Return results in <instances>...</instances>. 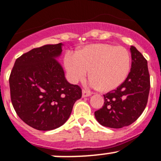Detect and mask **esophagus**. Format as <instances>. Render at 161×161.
Here are the masks:
<instances>
[{
	"instance_id": "34e87169",
	"label": "esophagus",
	"mask_w": 161,
	"mask_h": 161,
	"mask_svg": "<svg viewBox=\"0 0 161 161\" xmlns=\"http://www.w3.org/2000/svg\"><path fill=\"white\" fill-rule=\"evenodd\" d=\"M89 96H91L90 92H88V91L85 90V89H84V90L82 91V97H89Z\"/></svg>"
}]
</instances>
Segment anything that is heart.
<instances>
[{
  "mask_svg": "<svg viewBox=\"0 0 161 161\" xmlns=\"http://www.w3.org/2000/svg\"><path fill=\"white\" fill-rule=\"evenodd\" d=\"M64 64L73 81L83 79L88 71L92 85L98 91L107 92L121 85L129 74L131 55L125 47L94 44L75 56L68 53Z\"/></svg>",
  "mask_w": 161,
  "mask_h": 161,
  "instance_id": "b5f03b06",
  "label": "heart"
}]
</instances>
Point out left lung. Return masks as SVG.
Segmentation results:
<instances>
[{"mask_svg":"<svg viewBox=\"0 0 161 161\" xmlns=\"http://www.w3.org/2000/svg\"><path fill=\"white\" fill-rule=\"evenodd\" d=\"M132 65L125 81L104 94V105L95 112L101 125L120 129L130 125L142 114L148 103L150 76L147 60L134 46L130 48Z\"/></svg>","mask_w":161,"mask_h":161,"instance_id":"1","label":"left lung"}]
</instances>
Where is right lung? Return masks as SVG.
Returning <instances> with one entry per match:
<instances>
[{"label": "right lung", "mask_w": 161, "mask_h": 161, "mask_svg": "<svg viewBox=\"0 0 161 161\" xmlns=\"http://www.w3.org/2000/svg\"><path fill=\"white\" fill-rule=\"evenodd\" d=\"M62 43L33 48L16 60L9 76L10 97L19 117L33 129L53 130L64 125L82 96L79 85L66 80L55 60Z\"/></svg>", "instance_id": "right-lung-1"}]
</instances>
